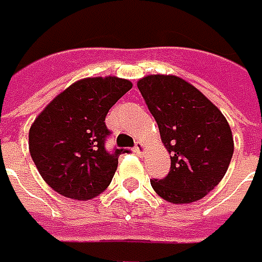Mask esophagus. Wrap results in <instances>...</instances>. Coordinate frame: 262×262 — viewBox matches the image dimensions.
<instances>
[{
	"label": "esophagus",
	"mask_w": 262,
	"mask_h": 262,
	"mask_svg": "<svg viewBox=\"0 0 262 262\" xmlns=\"http://www.w3.org/2000/svg\"><path fill=\"white\" fill-rule=\"evenodd\" d=\"M144 150H146V146H144V143L137 141V143H136V146H134V152H136L137 155H143V154H144Z\"/></svg>",
	"instance_id": "obj_1"
}]
</instances>
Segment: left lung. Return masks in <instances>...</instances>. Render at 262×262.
I'll return each instance as SVG.
<instances>
[{
    "instance_id": "1",
    "label": "left lung",
    "mask_w": 262,
    "mask_h": 262,
    "mask_svg": "<svg viewBox=\"0 0 262 262\" xmlns=\"http://www.w3.org/2000/svg\"><path fill=\"white\" fill-rule=\"evenodd\" d=\"M137 86L171 159L170 173L150 180L154 191L174 204L201 200L222 180L233 158V133L225 116L178 76L150 74Z\"/></svg>"
}]
</instances>
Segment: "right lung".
Listing matches in <instances>:
<instances>
[{
    "mask_svg": "<svg viewBox=\"0 0 262 262\" xmlns=\"http://www.w3.org/2000/svg\"><path fill=\"white\" fill-rule=\"evenodd\" d=\"M133 83L115 76L86 77L70 84L29 128V154L40 176L58 194L91 200L110 185L123 149L104 144L105 116Z\"/></svg>",
    "mask_w": 262,
    "mask_h": 262,
    "instance_id": "right-lung-1",
    "label": "right lung"
}]
</instances>
